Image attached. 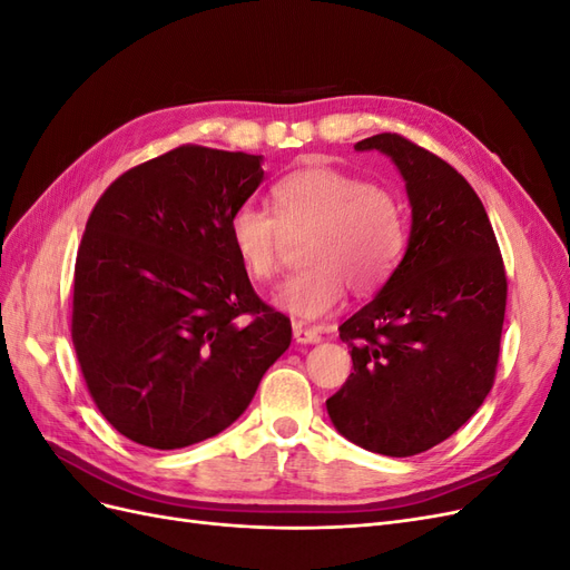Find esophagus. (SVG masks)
Wrapping results in <instances>:
<instances>
[{"instance_id":"obj_1","label":"esophagus","mask_w":570,"mask_h":570,"mask_svg":"<svg viewBox=\"0 0 570 570\" xmlns=\"http://www.w3.org/2000/svg\"><path fill=\"white\" fill-rule=\"evenodd\" d=\"M292 335H295V342H299V344L321 342V333L316 331V327H306L302 323H292Z\"/></svg>"}]
</instances>
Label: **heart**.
<instances>
[{
    "mask_svg": "<svg viewBox=\"0 0 570 570\" xmlns=\"http://www.w3.org/2000/svg\"><path fill=\"white\" fill-rule=\"evenodd\" d=\"M273 214L239 206L228 220L230 245L254 281L266 283L281 268L285 233L306 235L304 271L273 295L281 312L316 321L354 292L381 287L400 264L406 243L404 206L387 187L350 170L306 166L271 189Z\"/></svg>",
    "mask_w": 570,
    "mask_h": 570,
    "instance_id": "b5f03b06",
    "label": "heart"
}]
</instances>
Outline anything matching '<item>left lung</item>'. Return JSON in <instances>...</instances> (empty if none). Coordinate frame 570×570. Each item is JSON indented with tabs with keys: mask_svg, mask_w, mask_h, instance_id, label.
I'll return each instance as SVG.
<instances>
[{
	"mask_svg": "<svg viewBox=\"0 0 570 570\" xmlns=\"http://www.w3.org/2000/svg\"><path fill=\"white\" fill-rule=\"evenodd\" d=\"M354 149L381 151L400 170L411 233L383 289L340 325L354 373L325 406L350 442L413 456L454 435L492 390L507 273L485 206L459 170L396 132Z\"/></svg>",
	"mask_w": 570,
	"mask_h": 570,
	"instance_id": "8db88e82",
	"label": "left lung"
}]
</instances>
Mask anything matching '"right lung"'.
I'll use <instances>...</instances> for the list:
<instances>
[{"instance_id":"right-lung-1","label":"right lung","mask_w":570,"mask_h":570,"mask_svg":"<svg viewBox=\"0 0 570 570\" xmlns=\"http://www.w3.org/2000/svg\"><path fill=\"white\" fill-rule=\"evenodd\" d=\"M262 161L183 145L116 178L88 218L73 347L101 416L137 444L218 435L289 347V318L258 299L228 235Z\"/></svg>"}]
</instances>
